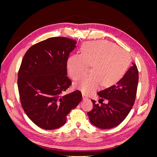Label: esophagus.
Masks as SVG:
<instances>
[{
  "label": "esophagus",
  "instance_id": "esophagus-1",
  "mask_svg": "<svg viewBox=\"0 0 157 157\" xmlns=\"http://www.w3.org/2000/svg\"><path fill=\"white\" fill-rule=\"evenodd\" d=\"M82 98H83L84 100H85V99H88V97L85 94H82Z\"/></svg>",
  "mask_w": 157,
  "mask_h": 157
}]
</instances>
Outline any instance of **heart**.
Instances as JSON below:
<instances>
[{"instance_id": "obj_1", "label": "heart", "mask_w": 157, "mask_h": 157, "mask_svg": "<svg viewBox=\"0 0 157 157\" xmlns=\"http://www.w3.org/2000/svg\"><path fill=\"white\" fill-rule=\"evenodd\" d=\"M130 57L128 52L105 40L88 42L81 49V54L71 56L67 67L70 77L79 79L86 73L88 66L91 75L74 84V88L83 94H90L102 84L110 86L118 82L129 66Z\"/></svg>"}]
</instances>
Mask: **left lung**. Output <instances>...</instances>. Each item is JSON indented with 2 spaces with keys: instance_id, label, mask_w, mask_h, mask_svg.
Returning a JSON list of instances; mask_svg holds the SVG:
<instances>
[{
  "instance_id": "left-lung-1",
  "label": "left lung",
  "mask_w": 157,
  "mask_h": 157,
  "mask_svg": "<svg viewBox=\"0 0 157 157\" xmlns=\"http://www.w3.org/2000/svg\"><path fill=\"white\" fill-rule=\"evenodd\" d=\"M138 79L137 66L132 63L122 78L115 84L98 92L101 98L99 100L102 101L105 98L108 102H100L101 105H99L92 99L94 107L87 113L90 122L101 129H109L119 125L134 105Z\"/></svg>"
}]
</instances>
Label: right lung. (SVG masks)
<instances>
[{
	"instance_id": "1",
	"label": "right lung",
	"mask_w": 157,
	"mask_h": 157,
	"mask_svg": "<svg viewBox=\"0 0 157 157\" xmlns=\"http://www.w3.org/2000/svg\"><path fill=\"white\" fill-rule=\"evenodd\" d=\"M77 42L52 37L32 46L22 59L17 86L27 117L44 130L63 126L67 115L82 100L79 90L62 95L71 85L67 62Z\"/></svg>"
}]
</instances>
